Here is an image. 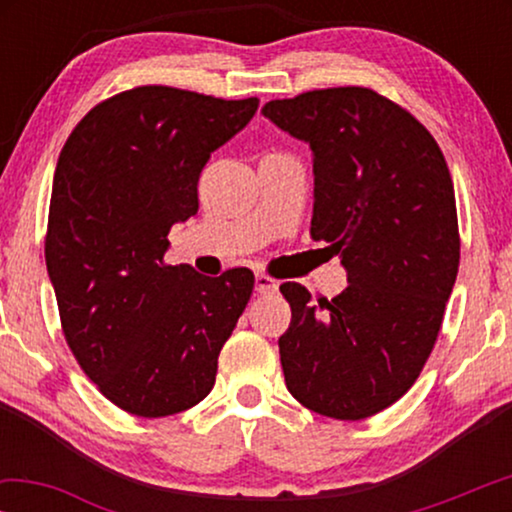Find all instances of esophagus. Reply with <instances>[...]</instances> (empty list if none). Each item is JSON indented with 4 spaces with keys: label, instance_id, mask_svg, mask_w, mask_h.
Returning a JSON list of instances; mask_svg holds the SVG:
<instances>
[{
    "label": "esophagus",
    "instance_id": "esophagus-1",
    "mask_svg": "<svg viewBox=\"0 0 512 512\" xmlns=\"http://www.w3.org/2000/svg\"><path fill=\"white\" fill-rule=\"evenodd\" d=\"M277 291V282L268 275H256V293H275Z\"/></svg>",
    "mask_w": 512,
    "mask_h": 512
}]
</instances>
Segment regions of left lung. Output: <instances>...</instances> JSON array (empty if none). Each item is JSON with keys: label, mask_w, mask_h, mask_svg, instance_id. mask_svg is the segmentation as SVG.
<instances>
[{"label": "left lung", "mask_w": 512, "mask_h": 512, "mask_svg": "<svg viewBox=\"0 0 512 512\" xmlns=\"http://www.w3.org/2000/svg\"><path fill=\"white\" fill-rule=\"evenodd\" d=\"M263 116L310 144V233L349 282L319 305L305 286H279L291 305L286 389L324 417L366 419L415 384L436 345L459 270L450 170L431 132L370 88L310 90Z\"/></svg>", "instance_id": "obj_1"}]
</instances>
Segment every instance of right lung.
Returning <instances> with one entry per match:
<instances>
[{"label": "right lung", "instance_id": "add662e5", "mask_svg": "<svg viewBox=\"0 0 512 512\" xmlns=\"http://www.w3.org/2000/svg\"><path fill=\"white\" fill-rule=\"evenodd\" d=\"M256 109V97L139 86L90 109L62 146L48 277L83 373L130 415L200 403L254 291L247 268L212 279L163 256L170 228L198 212L202 167Z\"/></svg>", "mask_w": 512, "mask_h": 512}]
</instances>
